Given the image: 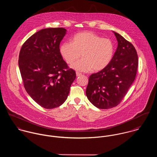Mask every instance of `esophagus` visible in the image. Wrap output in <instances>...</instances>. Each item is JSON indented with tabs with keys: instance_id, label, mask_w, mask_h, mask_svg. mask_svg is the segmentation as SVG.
<instances>
[{
	"instance_id": "obj_1",
	"label": "esophagus",
	"mask_w": 157,
	"mask_h": 157,
	"mask_svg": "<svg viewBox=\"0 0 157 157\" xmlns=\"http://www.w3.org/2000/svg\"><path fill=\"white\" fill-rule=\"evenodd\" d=\"M76 75H77V77H79V76L82 75V74L78 72H76Z\"/></svg>"
}]
</instances>
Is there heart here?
<instances>
[{"mask_svg": "<svg viewBox=\"0 0 157 157\" xmlns=\"http://www.w3.org/2000/svg\"><path fill=\"white\" fill-rule=\"evenodd\" d=\"M59 52L66 62L71 65L80 57L82 59L71 67L82 72H98L106 67L111 62L114 54V45L107 38L90 32L85 31L75 34L71 42H65L59 48Z\"/></svg>", "mask_w": 157, "mask_h": 157, "instance_id": "1", "label": "heart"}]
</instances>
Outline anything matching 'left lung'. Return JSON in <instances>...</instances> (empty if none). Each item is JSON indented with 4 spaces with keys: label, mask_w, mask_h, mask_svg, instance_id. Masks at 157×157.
I'll use <instances>...</instances> for the list:
<instances>
[{
    "label": "left lung",
    "mask_w": 157,
    "mask_h": 157,
    "mask_svg": "<svg viewBox=\"0 0 157 157\" xmlns=\"http://www.w3.org/2000/svg\"><path fill=\"white\" fill-rule=\"evenodd\" d=\"M118 47L110 63L90 75L86 90L90 102L99 109H110L120 103L134 81L138 59L134 45L113 32Z\"/></svg>",
    "instance_id": "1"
}]
</instances>
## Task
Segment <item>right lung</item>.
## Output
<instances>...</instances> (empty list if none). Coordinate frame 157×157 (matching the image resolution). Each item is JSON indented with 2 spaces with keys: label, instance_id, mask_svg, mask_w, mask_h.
Listing matches in <instances>:
<instances>
[{
  "label": "right lung",
  "instance_id": "right-lung-1",
  "mask_svg": "<svg viewBox=\"0 0 157 157\" xmlns=\"http://www.w3.org/2000/svg\"><path fill=\"white\" fill-rule=\"evenodd\" d=\"M66 32L63 28L41 29L25 41L19 53L24 88L45 109L57 108L66 101L76 77L59 52Z\"/></svg>",
  "mask_w": 157,
  "mask_h": 157
}]
</instances>
